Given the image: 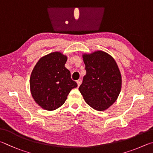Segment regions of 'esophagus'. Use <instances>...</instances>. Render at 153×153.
<instances>
[{
    "label": "esophagus",
    "instance_id": "obj_1",
    "mask_svg": "<svg viewBox=\"0 0 153 153\" xmlns=\"http://www.w3.org/2000/svg\"><path fill=\"white\" fill-rule=\"evenodd\" d=\"M76 82H77V85H78V87H79L80 85H81V82H82V81H81V79H79L78 81H76Z\"/></svg>",
    "mask_w": 153,
    "mask_h": 153
}]
</instances>
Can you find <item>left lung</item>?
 Wrapping results in <instances>:
<instances>
[{
  "label": "left lung",
  "instance_id": "1",
  "mask_svg": "<svg viewBox=\"0 0 153 153\" xmlns=\"http://www.w3.org/2000/svg\"><path fill=\"white\" fill-rule=\"evenodd\" d=\"M86 75L79 91L88 105L95 110L104 111L113 105L122 88V76L111 56L98 50L82 55Z\"/></svg>",
  "mask_w": 153,
  "mask_h": 153
}]
</instances>
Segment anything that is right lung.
Segmentation results:
<instances>
[{
	"mask_svg": "<svg viewBox=\"0 0 153 153\" xmlns=\"http://www.w3.org/2000/svg\"><path fill=\"white\" fill-rule=\"evenodd\" d=\"M66 60L67 56L61 52L50 53L40 58L32 71L29 80L31 95L45 110L60 108L70 91L77 87L64 66Z\"/></svg>",
	"mask_w": 153,
	"mask_h": 153,
	"instance_id": "1",
	"label": "right lung"
}]
</instances>
